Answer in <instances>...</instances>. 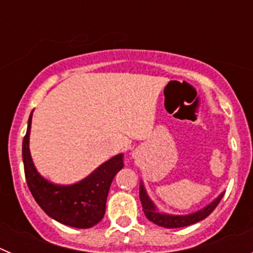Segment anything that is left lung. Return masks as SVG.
Returning <instances> with one entry per match:
<instances>
[{
    "instance_id": "1",
    "label": "left lung",
    "mask_w": 253,
    "mask_h": 253,
    "mask_svg": "<svg viewBox=\"0 0 253 253\" xmlns=\"http://www.w3.org/2000/svg\"><path fill=\"white\" fill-rule=\"evenodd\" d=\"M139 199L142 202L143 211L146 214L147 218L151 220L154 224L160 225V227L165 228H181V227H187V225L195 224V223L200 222L203 219L207 218L211 211L216 208V205L220 203L224 193H222L215 200L210 203L209 205H207L203 209L198 210L195 213L187 214V215H172V214H166V213H161L158 211L157 207L153 204L151 199H149L148 194H147L146 189H144V185L140 181V186H139Z\"/></svg>"
}]
</instances>
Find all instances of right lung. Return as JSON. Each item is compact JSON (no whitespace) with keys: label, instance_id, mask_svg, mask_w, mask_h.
Listing matches in <instances>:
<instances>
[{"label":"right lung","instance_id":"add662e5","mask_svg":"<svg viewBox=\"0 0 253 253\" xmlns=\"http://www.w3.org/2000/svg\"><path fill=\"white\" fill-rule=\"evenodd\" d=\"M31 119L33 111L22 140V161L31 195L39 207L57 222L82 229L93 227L104 218L107 194L115 175L124 167V154L114 156L80 182L73 185L53 184L37 171L30 156Z\"/></svg>","mask_w":253,"mask_h":253}]
</instances>
